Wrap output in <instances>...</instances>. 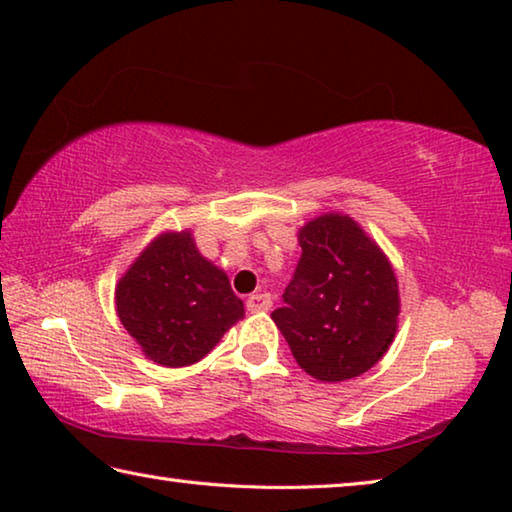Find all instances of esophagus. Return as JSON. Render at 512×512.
I'll return each instance as SVG.
<instances>
[{"instance_id": "1", "label": "esophagus", "mask_w": 512, "mask_h": 512, "mask_svg": "<svg viewBox=\"0 0 512 512\" xmlns=\"http://www.w3.org/2000/svg\"><path fill=\"white\" fill-rule=\"evenodd\" d=\"M246 307L250 314H257V311H268L273 307V298L268 296V293H253V296L246 300Z\"/></svg>"}]
</instances>
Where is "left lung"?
<instances>
[{
    "label": "left lung",
    "instance_id": "obj_1",
    "mask_svg": "<svg viewBox=\"0 0 512 512\" xmlns=\"http://www.w3.org/2000/svg\"><path fill=\"white\" fill-rule=\"evenodd\" d=\"M298 244L300 262L273 323L307 375L327 384L359 377L395 339L400 287L393 264L343 212L307 221Z\"/></svg>",
    "mask_w": 512,
    "mask_h": 512
}]
</instances>
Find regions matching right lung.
<instances>
[{"label": "right lung", "mask_w": 512, "mask_h": 512, "mask_svg": "<svg viewBox=\"0 0 512 512\" xmlns=\"http://www.w3.org/2000/svg\"><path fill=\"white\" fill-rule=\"evenodd\" d=\"M121 325L164 368L201 361L244 318L223 268L196 248L192 230L160 232L115 287Z\"/></svg>", "instance_id": "right-lung-1"}]
</instances>
